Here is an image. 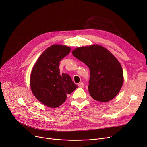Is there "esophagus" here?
Instances as JSON below:
<instances>
[{
	"label": "esophagus",
	"mask_w": 147,
	"mask_h": 147,
	"mask_svg": "<svg viewBox=\"0 0 147 147\" xmlns=\"http://www.w3.org/2000/svg\"><path fill=\"white\" fill-rule=\"evenodd\" d=\"M78 87H80V88H83L84 86L83 82H80V83H79L78 84Z\"/></svg>",
	"instance_id": "obj_1"
}]
</instances>
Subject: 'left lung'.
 Here are the masks:
<instances>
[{
    "label": "left lung",
    "mask_w": 147,
    "mask_h": 147,
    "mask_svg": "<svg viewBox=\"0 0 147 147\" xmlns=\"http://www.w3.org/2000/svg\"><path fill=\"white\" fill-rule=\"evenodd\" d=\"M72 55L90 69L88 91L93 99L108 102L117 96L123 85V73L120 63L109 50L91 45L76 48Z\"/></svg>",
    "instance_id": "1"
}]
</instances>
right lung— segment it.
<instances>
[{"mask_svg":"<svg viewBox=\"0 0 147 147\" xmlns=\"http://www.w3.org/2000/svg\"><path fill=\"white\" fill-rule=\"evenodd\" d=\"M71 51L66 46L52 45L38 59L30 76L31 91L37 100L49 107L60 106L78 86L66 74H60L59 62Z\"/></svg>","mask_w":147,"mask_h":147,"instance_id":"obj_1","label":"right lung"}]
</instances>
